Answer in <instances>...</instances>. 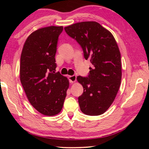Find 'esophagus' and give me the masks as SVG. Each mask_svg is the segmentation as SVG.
I'll return each mask as SVG.
<instances>
[{
  "instance_id": "34e87169",
  "label": "esophagus",
  "mask_w": 149,
  "mask_h": 149,
  "mask_svg": "<svg viewBox=\"0 0 149 149\" xmlns=\"http://www.w3.org/2000/svg\"><path fill=\"white\" fill-rule=\"evenodd\" d=\"M76 75H70L68 77V79L70 83H74L76 81Z\"/></svg>"
}]
</instances>
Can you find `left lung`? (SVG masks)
Returning <instances> with one entry per match:
<instances>
[{
	"label": "left lung",
	"mask_w": 149,
	"mask_h": 149,
	"mask_svg": "<svg viewBox=\"0 0 149 149\" xmlns=\"http://www.w3.org/2000/svg\"><path fill=\"white\" fill-rule=\"evenodd\" d=\"M70 37L75 39L90 58L92 68L88 77L77 76L84 87L78 98L85 114H104L114 102L122 79V62L119 48L113 35L96 22H82L65 27Z\"/></svg>",
	"instance_id": "8db88e82"
}]
</instances>
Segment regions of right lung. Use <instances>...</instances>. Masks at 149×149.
Wrapping results in <instances>:
<instances>
[{"label": "right lung", "mask_w": 149, "mask_h": 149, "mask_svg": "<svg viewBox=\"0 0 149 149\" xmlns=\"http://www.w3.org/2000/svg\"><path fill=\"white\" fill-rule=\"evenodd\" d=\"M62 31V26H52L33 31L25 42L20 58V81L27 99L48 116L62 110L70 85L66 77L54 72L58 38Z\"/></svg>", "instance_id": "add662e5"}]
</instances>
